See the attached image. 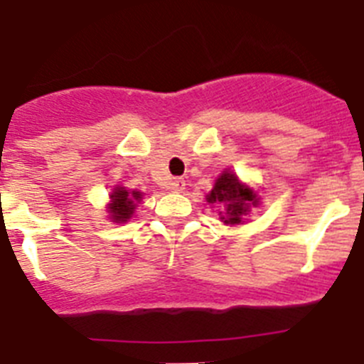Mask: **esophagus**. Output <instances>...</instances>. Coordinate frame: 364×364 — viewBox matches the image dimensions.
<instances>
[{
	"label": "esophagus",
	"mask_w": 364,
	"mask_h": 364,
	"mask_svg": "<svg viewBox=\"0 0 364 364\" xmlns=\"http://www.w3.org/2000/svg\"><path fill=\"white\" fill-rule=\"evenodd\" d=\"M184 188H186V182L182 178H173L169 182L171 191H176V193H178V191H184Z\"/></svg>",
	"instance_id": "obj_1"
}]
</instances>
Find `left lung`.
<instances>
[{
  "label": "left lung",
  "mask_w": 364,
  "mask_h": 364,
  "mask_svg": "<svg viewBox=\"0 0 364 364\" xmlns=\"http://www.w3.org/2000/svg\"><path fill=\"white\" fill-rule=\"evenodd\" d=\"M206 200L210 204L223 206V212H219L223 223L240 225L243 223L245 215L251 212L253 206H257L258 197L249 186L242 184L240 178L230 171H223L221 176L215 180L214 189L206 195Z\"/></svg>",
  "instance_id": "8db88e82"
}]
</instances>
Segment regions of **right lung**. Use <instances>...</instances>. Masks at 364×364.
Listing matches in <instances>:
<instances>
[{
	"mask_svg": "<svg viewBox=\"0 0 364 364\" xmlns=\"http://www.w3.org/2000/svg\"><path fill=\"white\" fill-rule=\"evenodd\" d=\"M109 204H107V212H109V218L115 221V223H126L128 219L134 215L135 206L137 203H141L143 199V193L141 191H130V189L122 188V186H115L113 191L109 195Z\"/></svg>",
	"mask_w": 364,
	"mask_h": 364,
	"instance_id": "add662e5",
	"label": "right lung"
}]
</instances>
